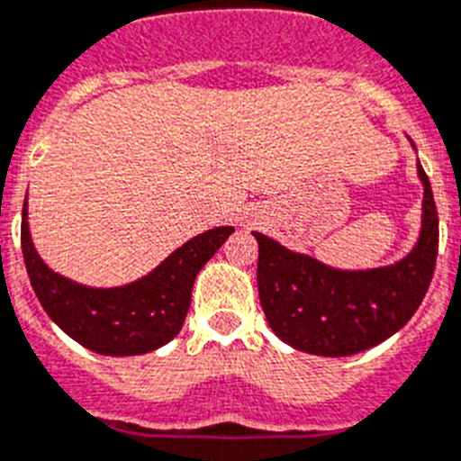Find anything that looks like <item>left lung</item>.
<instances>
[{
	"instance_id": "left-lung-1",
	"label": "left lung",
	"mask_w": 461,
	"mask_h": 461,
	"mask_svg": "<svg viewBox=\"0 0 461 461\" xmlns=\"http://www.w3.org/2000/svg\"><path fill=\"white\" fill-rule=\"evenodd\" d=\"M418 178L424 187L418 241L406 258L387 267L336 269L253 231L259 303L280 341L320 357H348L383 343L413 318L438 253V215L420 162Z\"/></svg>"
}]
</instances>
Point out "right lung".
<instances>
[{"label":"right lung","mask_w":461,"mask_h":461,"mask_svg":"<svg viewBox=\"0 0 461 461\" xmlns=\"http://www.w3.org/2000/svg\"><path fill=\"white\" fill-rule=\"evenodd\" d=\"M231 231L234 227H213L197 234L150 274L118 287L83 285L50 269L32 241L27 199L20 243L27 276L48 318L87 350L130 357L167 346L181 331L194 278Z\"/></svg>","instance_id":"obj_1"}]
</instances>
